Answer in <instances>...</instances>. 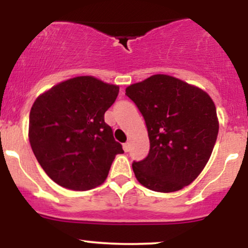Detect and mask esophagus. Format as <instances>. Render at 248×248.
Segmentation results:
<instances>
[{
  "mask_svg": "<svg viewBox=\"0 0 248 248\" xmlns=\"http://www.w3.org/2000/svg\"><path fill=\"white\" fill-rule=\"evenodd\" d=\"M122 147H124V152H129V149H130V144L129 143H128V142H126V143H124V146H122Z\"/></svg>",
  "mask_w": 248,
  "mask_h": 248,
  "instance_id": "34e87169",
  "label": "esophagus"
}]
</instances>
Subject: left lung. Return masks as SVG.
I'll list each match as a JSON object with an SVG mask.
<instances>
[{
	"mask_svg": "<svg viewBox=\"0 0 248 248\" xmlns=\"http://www.w3.org/2000/svg\"><path fill=\"white\" fill-rule=\"evenodd\" d=\"M126 94L143 115L150 141L147 157L133 163L136 179L157 192L178 191L192 183L217 141L219 122L211 96L168 75L129 85Z\"/></svg>",
	"mask_w": 248,
	"mask_h": 248,
	"instance_id": "left-lung-1",
	"label": "left lung"
}]
</instances>
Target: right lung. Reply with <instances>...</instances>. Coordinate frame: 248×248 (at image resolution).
<instances>
[{
    "label": "right lung",
    "mask_w": 248,
    "mask_h": 248,
    "mask_svg": "<svg viewBox=\"0 0 248 248\" xmlns=\"http://www.w3.org/2000/svg\"><path fill=\"white\" fill-rule=\"evenodd\" d=\"M118 85L92 76L59 82L33 102L29 141L47 176L62 187L86 191L101 186L122 146L105 122Z\"/></svg>",
    "instance_id": "add662e5"
}]
</instances>
